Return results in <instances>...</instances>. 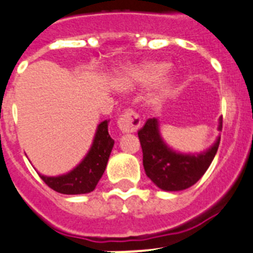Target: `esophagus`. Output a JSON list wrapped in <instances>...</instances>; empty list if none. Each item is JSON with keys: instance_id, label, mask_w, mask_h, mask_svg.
<instances>
[{"instance_id": "esophagus-1", "label": "esophagus", "mask_w": 253, "mask_h": 253, "mask_svg": "<svg viewBox=\"0 0 253 253\" xmlns=\"http://www.w3.org/2000/svg\"><path fill=\"white\" fill-rule=\"evenodd\" d=\"M140 124H142L140 116L133 109H126L123 111L118 120V126L123 133H134V131H137Z\"/></svg>"}]
</instances>
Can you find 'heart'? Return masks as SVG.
Segmentation results:
<instances>
[{
	"label": "heart",
	"instance_id": "obj_1",
	"mask_svg": "<svg viewBox=\"0 0 253 253\" xmlns=\"http://www.w3.org/2000/svg\"><path fill=\"white\" fill-rule=\"evenodd\" d=\"M169 69L166 63H144L139 66L125 67L116 77V86L122 88H130L135 84H144L153 82L163 76Z\"/></svg>",
	"mask_w": 253,
	"mask_h": 253
}]
</instances>
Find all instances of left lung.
<instances>
[{"label": "left lung", "mask_w": 253, "mask_h": 253, "mask_svg": "<svg viewBox=\"0 0 253 253\" xmlns=\"http://www.w3.org/2000/svg\"><path fill=\"white\" fill-rule=\"evenodd\" d=\"M223 118L219 120V130H222ZM143 152V166L146 175L166 191H178L196 184L209 169L220 138L209 151L199 156L175 153L163 143L158 131L157 119H148L138 130Z\"/></svg>", "instance_id": "obj_1"}]
</instances>
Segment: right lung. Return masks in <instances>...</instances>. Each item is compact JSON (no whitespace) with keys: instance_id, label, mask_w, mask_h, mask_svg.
I'll return each mask as SVG.
<instances>
[{"instance_id":"right-lung-1","label":"right lung","mask_w":253,"mask_h":253,"mask_svg":"<svg viewBox=\"0 0 253 253\" xmlns=\"http://www.w3.org/2000/svg\"><path fill=\"white\" fill-rule=\"evenodd\" d=\"M107 123L105 120L99 125L90 152L73 171L58 177L40 176L50 189L66 195L87 194L95 190L106 169L114 146V139L107 131Z\"/></svg>"}]
</instances>
